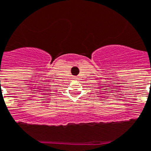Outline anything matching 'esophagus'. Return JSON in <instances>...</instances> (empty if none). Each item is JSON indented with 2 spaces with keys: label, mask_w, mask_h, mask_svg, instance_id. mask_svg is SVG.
Here are the masks:
<instances>
[{
  "label": "esophagus",
  "mask_w": 151,
  "mask_h": 151,
  "mask_svg": "<svg viewBox=\"0 0 151 151\" xmlns=\"http://www.w3.org/2000/svg\"><path fill=\"white\" fill-rule=\"evenodd\" d=\"M74 79H77V77H74Z\"/></svg>",
  "instance_id": "34e87169"
}]
</instances>
